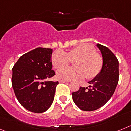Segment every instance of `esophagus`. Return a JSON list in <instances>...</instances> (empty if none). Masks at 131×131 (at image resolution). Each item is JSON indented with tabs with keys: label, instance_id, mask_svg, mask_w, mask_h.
Here are the masks:
<instances>
[{
	"label": "esophagus",
	"instance_id": "obj_1",
	"mask_svg": "<svg viewBox=\"0 0 131 131\" xmlns=\"http://www.w3.org/2000/svg\"><path fill=\"white\" fill-rule=\"evenodd\" d=\"M59 83H67V82H68V81H66V80H59Z\"/></svg>",
	"mask_w": 131,
	"mask_h": 131
}]
</instances>
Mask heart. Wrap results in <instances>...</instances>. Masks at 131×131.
<instances>
[{
    "label": "heart",
    "instance_id": "1",
    "mask_svg": "<svg viewBox=\"0 0 131 131\" xmlns=\"http://www.w3.org/2000/svg\"><path fill=\"white\" fill-rule=\"evenodd\" d=\"M75 59L73 67H64L57 72V78L61 80H78L86 76L87 79L94 78L101 72L103 59L95 51L92 45L88 43L79 45L67 52L61 50L54 51L52 56V65L60 68L68 64L70 59Z\"/></svg>",
    "mask_w": 131,
    "mask_h": 131
}]
</instances>
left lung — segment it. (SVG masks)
Masks as SVG:
<instances>
[{"label":"left lung","instance_id":"obj_1","mask_svg":"<svg viewBox=\"0 0 131 131\" xmlns=\"http://www.w3.org/2000/svg\"><path fill=\"white\" fill-rule=\"evenodd\" d=\"M103 59L101 71L94 79L89 81L92 86L79 88L72 92L73 101L80 109L92 111L103 107L115 91L119 81V62L109 49L97 44Z\"/></svg>","mask_w":131,"mask_h":131}]
</instances>
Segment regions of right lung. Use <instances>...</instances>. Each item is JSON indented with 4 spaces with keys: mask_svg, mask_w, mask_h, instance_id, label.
<instances>
[{
    "mask_svg": "<svg viewBox=\"0 0 131 131\" xmlns=\"http://www.w3.org/2000/svg\"><path fill=\"white\" fill-rule=\"evenodd\" d=\"M52 49L37 48L20 56L12 68V85L22 106L35 113L48 109L58 81H46L56 75L52 70Z\"/></svg>",
    "mask_w": 131,
    "mask_h": 131,
    "instance_id": "obj_1",
    "label": "right lung"
}]
</instances>
